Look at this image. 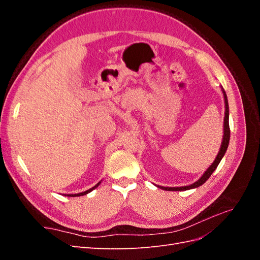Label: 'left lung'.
<instances>
[{
	"mask_svg": "<svg viewBox=\"0 0 260 260\" xmlns=\"http://www.w3.org/2000/svg\"><path fill=\"white\" fill-rule=\"evenodd\" d=\"M222 93H223V96H224V104H225V113H224V123H223V139H222V142H221V147H220V151L216 157V159L214 160L210 165V167L205 171V174H204L196 182H194L191 185H186V186H180V187H165V186H159L161 190H166V191H185V190H190V188H195V187H199L202 184H204L206 182V181L209 179V177L212 175V172L216 170V168L218 167L219 162L221 161L222 157L224 156L225 152H226V148L228 145H229V141H230V127H229V104H228V98H226V94L224 92V90L222 89Z\"/></svg>",
	"mask_w": 260,
	"mask_h": 260,
	"instance_id": "1",
	"label": "left lung"
}]
</instances>
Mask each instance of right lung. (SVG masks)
Returning <instances> with one entry per match:
<instances>
[{
  "instance_id": "right-lung-1",
  "label": "right lung",
  "mask_w": 260,
  "mask_h": 260,
  "mask_svg": "<svg viewBox=\"0 0 260 260\" xmlns=\"http://www.w3.org/2000/svg\"><path fill=\"white\" fill-rule=\"evenodd\" d=\"M100 183L101 182H99L96 185H94L92 188H89V190L88 191H84V192H82V193H78V194H68L67 196H72V198H76V196H82V195H85V194H88V193H90L91 191H93L94 190V188H95V187H98L99 185H100Z\"/></svg>"
}]
</instances>
